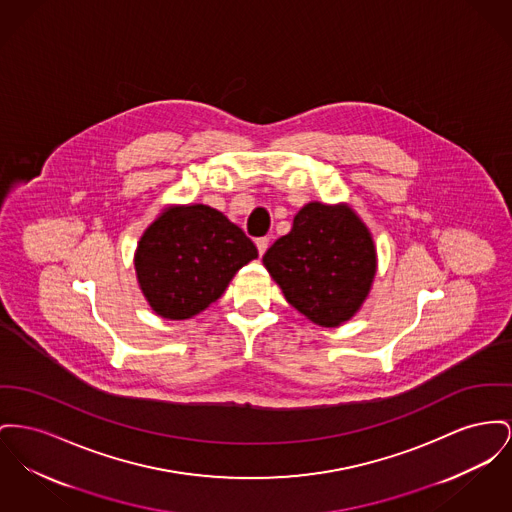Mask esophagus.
Segmentation results:
<instances>
[{
    "instance_id": "esophagus-1",
    "label": "esophagus",
    "mask_w": 512,
    "mask_h": 512,
    "mask_svg": "<svg viewBox=\"0 0 512 512\" xmlns=\"http://www.w3.org/2000/svg\"><path fill=\"white\" fill-rule=\"evenodd\" d=\"M255 245L259 249V255H265V251L269 247V238H259V240L255 241Z\"/></svg>"
}]
</instances>
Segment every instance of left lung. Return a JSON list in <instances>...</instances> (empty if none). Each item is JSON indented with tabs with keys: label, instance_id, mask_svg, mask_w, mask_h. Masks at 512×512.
Returning <instances> with one entry per match:
<instances>
[{
	"label": "left lung",
	"instance_id": "1",
	"mask_svg": "<svg viewBox=\"0 0 512 512\" xmlns=\"http://www.w3.org/2000/svg\"><path fill=\"white\" fill-rule=\"evenodd\" d=\"M263 265L284 298L319 327H340L367 300L377 249L365 222L346 203L311 201L278 238Z\"/></svg>",
	"mask_w": 512,
	"mask_h": 512
}]
</instances>
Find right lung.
Instances as JSON below:
<instances>
[{"instance_id":"1","label":"right lung","mask_w":512,"mask_h":512,"mask_svg":"<svg viewBox=\"0 0 512 512\" xmlns=\"http://www.w3.org/2000/svg\"><path fill=\"white\" fill-rule=\"evenodd\" d=\"M257 247L240 226L209 205L160 212L135 249V274L152 311L185 321L218 300Z\"/></svg>"}]
</instances>
